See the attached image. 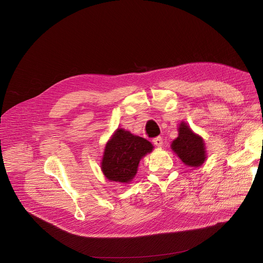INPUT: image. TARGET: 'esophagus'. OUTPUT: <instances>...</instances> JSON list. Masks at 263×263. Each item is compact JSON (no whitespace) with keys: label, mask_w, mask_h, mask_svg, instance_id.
Masks as SVG:
<instances>
[{"label":"esophagus","mask_w":263,"mask_h":263,"mask_svg":"<svg viewBox=\"0 0 263 263\" xmlns=\"http://www.w3.org/2000/svg\"><path fill=\"white\" fill-rule=\"evenodd\" d=\"M153 142H154V144H155L157 147H162V146H163V140H162V137H160V136L155 137Z\"/></svg>","instance_id":"1"}]
</instances>
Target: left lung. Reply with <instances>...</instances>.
<instances>
[{
    "label": "left lung",
    "instance_id": "left-lung-1",
    "mask_svg": "<svg viewBox=\"0 0 263 263\" xmlns=\"http://www.w3.org/2000/svg\"><path fill=\"white\" fill-rule=\"evenodd\" d=\"M178 130L179 135L172 143L174 153L187 166H200L206 158L202 137L193 132L185 122H181Z\"/></svg>",
    "mask_w": 263,
    "mask_h": 263
}]
</instances>
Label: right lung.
I'll use <instances>...</instances> for the list:
<instances>
[{
    "label": "right lung",
    "instance_id": "1",
    "mask_svg": "<svg viewBox=\"0 0 263 263\" xmlns=\"http://www.w3.org/2000/svg\"><path fill=\"white\" fill-rule=\"evenodd\" d=\"M153 149V144L146 139L117 129L106 143L101 170L108 180L129 183L136 175L141 159Z\"/></svg>",
    "mask_w": 263,
    "mask_h": 263
}]
</instances>
